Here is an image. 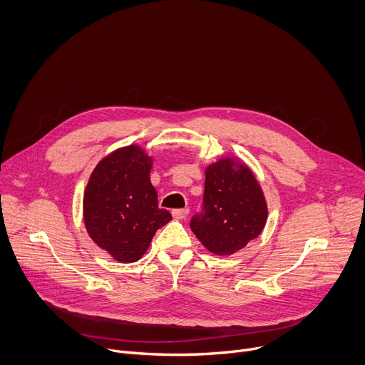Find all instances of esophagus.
Listing matches in <instances>:
<instances>
[{
  "label": "esophagus",
  "instance_id": "1",
  "mask_svg": "<svg viewBox=\"0 0 365 365\" xmlns=\"http://www.w3.org/2000/svg\"><path fill=\"white\" fill-rule=\"evenodd\" d=\"M187 214H189L187 207H183V210H173V211H172V215H173V218H176V220H185V218L187 217Z\"/></svg>",
  "mask_w": 365,
  "mask_h": 365
}]
</instances>
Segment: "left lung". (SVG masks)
Instances as JSON below:
<instances>
[{
  "instance_id": "left-lung-1",
  "label": "left lung",
  "mask_w": 365,
  "mask_h": 365,
  "mask_svg": "<svg viewBox=\"0 0 365 365\" xmlns=\"http://www.w3.org/2000/svg\"><path fill=\"white\" fill-rule=\"evenodd\" d=\"M266 221L263 190L247 166L221 159L206 168L202 210L190 228L207 250L231 255L258 237Z\"/></svg>"
}]
</instances>
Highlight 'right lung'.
<instances>
[{
  "label": "right lung",
  "mask_w": 365,
  "mask_h": 365,
  "mask_svg": "<svg viewBox=\"0 0 365 365\" xmlns=\"http://www.w3.org/2000/svg\"><path fill=\"white\" fill-rule=\"evenodd\" d=\"M150 170L148 155L128 145L102 159L85 189L86 231L121 263L137 262L155 231L172 220L168 210L159 207Z\"/></svg>",
  "instance_id": "1"
}]
</instances>
